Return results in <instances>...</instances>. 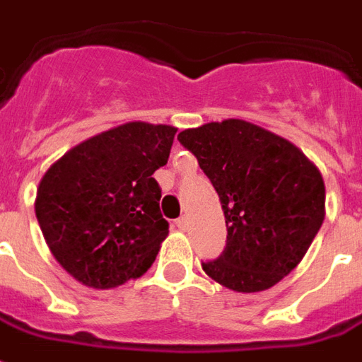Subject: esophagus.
Here are the masks:
<instances>
[{"mask_svg": "<svg viewBox=\"0 0 362 362\" xmlns=\"http://www.w3.org/2000/svg\"><path fill=\"white\" fill-rule=\"evenodd\" d=\"M175 226L181 230V232H185V230H189V220H187V216H181L179 220L175 222Z\"/></svg>", "mask_w": 362, "mask_h": 362, "instance_id": "1", "label": "esophagus"}]
</instances>
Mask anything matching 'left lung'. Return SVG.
<instances>
[{"label":"left lung","mask_w":362,"mask_h":362,"mask_svg":"<svg viewBox=\"0 0 362 362\" xmlns=\"http://www.w3.org/2000/svg\"><path fill=\"white\" fill-rule=\"evenodd\" d=\"M220 197L226 247L204 273L235 292L267 291L306 255L325 216L317 168L281 136L240 119L179 132Z\"/></svg>","instance_id":"1"}]
</instances>
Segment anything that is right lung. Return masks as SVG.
<instances>
[{"mask_svg": "<svg viewBox=\"0 0 362 362\" xmlns=\"http://www.w3.org/2000/svg\"><path fill=\"white\" fill-rule=\"evenodd\" d=\"M177 128L127 122L89 138L48 169L37 220L56 261L76 281L112 288L152 267L169 224L153 171L168 163Z\"/></svg>", "mask_w": 362, "mask_h": 362, "instance_id": "1", "label": "right lung"}]
</instances>
